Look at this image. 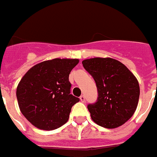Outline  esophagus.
I'll return each instance as SVG.
<instances>
[{
	"label": "esophagus",
	"instance_id": "34e87169",
	"mask_svg": "<svg viewBox=\"0 0 157 157\" xmlns=\"http://www.w3.org/2000/svg\"><path fill=\"white\" fill-rule=\"evenodd\" d=\"M80 100H81L82 103H84V102L86 101V98H85V96L81 95V97H80Z\"/></svg>",
	"mask_w": 157,
	"mask_h": 157
}]
</instances>
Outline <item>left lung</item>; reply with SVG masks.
Returning a JSON list of instances; mask_svg holds the SVG:
<instances>
[{
    "label": "left lung",
    "instance_id": "8db88e82",
    "mask_svg": "<svg viewBox=\"0 0 157 157\" xmlns=\"http://www.w3.org/2000/svg\"><path fill=\"white\" fill-rule=\"evenodd\" d=\"M98 89L97 102L88 105L96 124L107 129L121 126L134 115L139 103V81L126 66L112 58L82 61Z\"/></svg>",
    "mask_w": 157,
    "mask_h": 157
}]
</instances>
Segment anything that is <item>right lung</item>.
Masks as SVG:
<instances>
[{"instance_id":"obj_1","label":"right lung","mask_w":157,"mask_h":157,"mask_svg":"<svg viewBox=\"0 0 157 157\" xmlns=\"http://www.w3.org/2000/svg\"><path fill=\"white\" fill-rule=\"evenodd\" d=\"M77 59H54L28 70L19 81L16 96L22 114L40 129L53 130L68 121L80 99L70 94L69 74Z\"/></svg>"}]
</instances>
